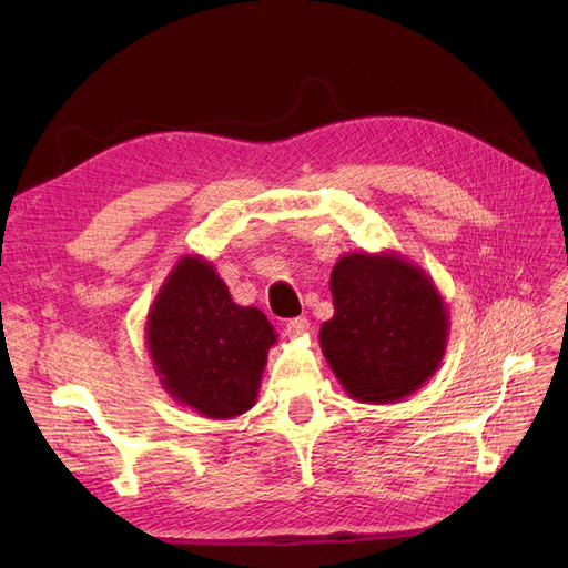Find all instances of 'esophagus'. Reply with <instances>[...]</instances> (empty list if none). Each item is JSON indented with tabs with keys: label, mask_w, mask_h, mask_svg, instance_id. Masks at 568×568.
<instances>
[{
	"label": "esophagus",
	"mask_w": 568,
	"mask_h": 568,
	"mask_svg": "<svg viewBox=\"0 0 568 568\" xmlns=\"http://www.w3.org/2000/svg\"><path fill=\"white\" fill-rule=\"evenodd\" d=\"M311 332V320L305 317H296V320H288L286 322V336L288 338H301Z\"/></svg>",
	"instance_id": "obj_1"
}]
</instances>
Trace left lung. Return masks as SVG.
<instances>
[{
    "label": "left lung",
    "instance_id": "8db88e82",
    "mask_svg": "<svg viewBox=\"0 0 568 568\" xmlns=\"http://www.w3.org/2000/svg\"><path fill=\"white\" fill-rule=\"evenodd\" d=\"M334 317L320 346L351 398L388 405L422 388L448 348V307L428 274L395 251L346 253L332 270Z\"/></svg>",
    "mask_w": 568,
    "mask_h": 568
}]
</instances>
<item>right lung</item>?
Wrapping results in <instances>:
<instances>
[{
	"instance_id": "obj_1",
	"label": "right lung",
	"mask_w": 568,
	"mask_h": 568,
	"mask_svg": "<svg viewBox=\"0 0 568 568\" xmlns=\"http://www.w3.org/2000/svg\"><path fill=\"white\" fill-rule=\"evenodd\" d=\"M277 343L257 307L236 305L213 263L182 255L146 315L151 365L173 400L209 419L244 415Z\"/></svg>"
}]
</instances>
